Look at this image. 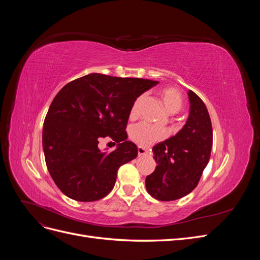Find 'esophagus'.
I'll list each match as a JSON object with an SVG mask.
<instances>
[{
  "mask_svg": "<svg viewBox=\"0 0 260 260\" xmlns=\"http://www.w3.org/2000/svg\"><path fill=\"white\" fill-rule=\"evenodd\" d=\"M147 154H148V152L146 151V149H145L144 147H142V146H138V155H139V157L145 156V155H147Z\"/></svg>",
  "mask_w": 260,
  "mask_h": 260,
  "instance_id": "1",
  "label": "esophagus"
}]
</instances>
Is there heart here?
Wrapping results in <instances>:
<instances>
[{
  "label": "heart",
  "mask_w": 260,
  "mask_h": 260,
  "mask_svg": "<svg viewBox=\"0 0 260 260\" xmlns=\"http://www.w3.org/2000/svg\"><path fill=\"white\" fill-rule=\"evenodd\" d=\"M160 95L164 104L166 106L169 113H177L180 111V108L182 107V94H181V92L177 88H175V86H166V88L161 89ZM142 101L143 96H139L135 101V103H133L130 111L131 118H136L139 115L140 106L141 103H142ZM166 135L167 133L164 129L154 127V125H151L146 122H140L136 124L130 132L132 140L142 146L152 145L153 143L157 142V141L164 139L166 137Z\"/></svg>",
  "instance_id": "heart-1"
}]
</instances>
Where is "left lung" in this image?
I'll return each mask as SVG.
<instances>
[{
    "mask_svg": "<svg viewBox=\"0 0 260 260\" xmlns=\"http://www.w3.org/2000/svg\"><path fill=\"white\" fill-rule=\"evenodd\" d=\"M187 96L190 112L183 128L153 147L157 166L145 186L158 201H176L191 193L210 158L212 127L206 105L191 90Z\"/></svg>",
    "mask_w": 260,
    "mask_h": 260,
    "instance_id": "left-lung-1",
    "label": "left lung"
}]
</instances>
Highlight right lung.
<instances>
[{"label":"right lung","instance_id":"add662e5","mask_svg":"<svg viewBox=\"0 0 260 260\" xmlns=\"http://www.w3.org/2000/svg\"><path fill=\"white\" fill-rule=\"evenodd\" d=\"M157 83L90 74L56 94L44 119L42 145L52 179L69 199L94 202L113 190L118 169L138 156L124 131L131 107ZM106 136L117 143L111 153L98 148Z\"/></svg>","mask_w":260,"mask_h":260}]
</instances>
